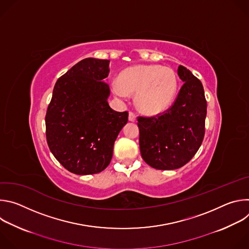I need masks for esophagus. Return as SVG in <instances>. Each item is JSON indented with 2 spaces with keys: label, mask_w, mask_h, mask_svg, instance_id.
Returning <instances> with one entry per match:
<instances>
[{
  "label": "esophagus",
  "mask_w": 249,
  "mask_h": 249,
  "mask_svg": "<svg viewBox=\"0 0 249 249\" xmlns=\"http://www.w3.org/2000/svg\"><path fill=\"white\" fill-rule=\"evenodd\" d=\"M136 120V116L133 112H129V121L131 122H134Z\"/></svg>",
  "instance_id": "1"
}]
</instances>
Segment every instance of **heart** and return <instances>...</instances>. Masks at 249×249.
Instances as JSON below:
<instances>
[{
	"label": "heart",
	"instance_id": "b5f03b06",
	"mask_svg": "<svg viewBox=\"0 0 249 249\" xmlns=\"http://www.w3.org/2000/svg\"><path fill=\"white\" fill-rule=\"evenodd\" d=\"M114 95L126 99L128 94L136 93L137 108L145 114H158L171 104L177 80L170 68L158 65H140L126 69L119 81L111 85Z\"/></svg>",
	"mask_w": 249,
	"mask_h": 249
}]
</instances>
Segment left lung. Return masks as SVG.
<instances>
[{"label":"left lung","instance_id":"8db88e82","mask_svg":"<svg viewBox=\"0 0 249 249\" xmlns=\"http://www.w3.org/2000/svg\"><path fill=\"white\" fill-rule=\"evenodd\" d=\"M177 74L183 85L170 107L157 116L138 117L141 156L156 169L186 164L205 135L207 101L202 83L181 65Z\"/></svg>","mask_w":249,"mask_h":249}]
</instances>
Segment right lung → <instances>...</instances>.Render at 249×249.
<instances>
[{"label": "right lung", "mask_w": 249, "mask_h": 249, "mask_svg": "<svg viewBox=\"0 0 249 249\" xmlns=\"http://www.w3.org/2000/svg\"><path fill=\"white\" fill-rule=\"evenodd\" d=\"M109 60L86 58L55 84L45 124L48 147L69 171L79 175L104 170L114 142L128 122V112L113 110L107 101Z\"/></svg>", "instance_id": "right-lung-1"}]
</instances>
